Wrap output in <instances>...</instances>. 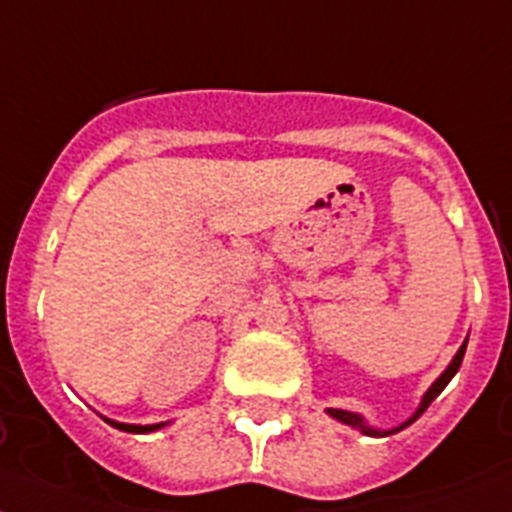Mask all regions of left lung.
<instances>
[{
    "instance_id": "1",
    "label": "left lung",
    "mask_w": 512,
    "mask_h": 512,
    "mask_svg": "<svg viewBox=\"0 0 512 512\" xmlns=\"http://www.w3.org/2000/svg\"><path fill=\"white\" fill-rule=\"evenodd\" d=\"M463 354H466V343H463L461 349H458V354L453 356V362H450V367L445 369V372H442L440 377H437L435 380V385H432V388L427 390V395H424V401H422V406H419V409H416V414L411 416L409 422L406 424H401V427H395V429H388V432H377V429H372V427H367V424H364V419L359 414H351V411H341V409H328V414L333 416V419H338V422H343V424H349V427H356V429H362L364 435H393V432H401L403 427H409V424H414L416 419H419V416L424 414V411H427V406L432 401H435L437 395L442 393V390H445V385H448L450 380H453V375L455 372H458V369H461V362H463Z\"/></svg>"
}]
</instances>
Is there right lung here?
Segmentation results:
<instances>
[{
  "instance_id": "obj_1",
  "label": "right lung",
  "mask_w": 512,
  "mask_h": 512,
  "mask_svg": "<svg viewBox=\"0 0 512 512\" xmlns=\"http://www.w3.org/2000/svg\"><path fill=\"white\" fill-rule=\"evenodd\" d=\"M109 422V419H106ZM114 424L117 429H124V432H153V429H161L163 424H145V427H137V424H119V422H109Z\"/></svg>"
}]
</instances>
